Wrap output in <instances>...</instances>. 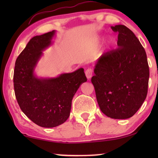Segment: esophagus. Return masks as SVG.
I'll use <instances>...</instances> for the list:
<instances>
[{
  "mask_svg": "<svg viewBox=\"0 0 158 158\" xmlns=\"http://www.w3.org/2000/svg\"><path fill=\"white\" fill-rule=\"evenodd\" d=\"M85 73L86 77H87L88 79H90V77H92V74H93V70H92V69H90V68L87 69V70H85Z\"/></svg>",
  "mask_w": 158,
  "mask_h": 158,
  "instance_id": "1",
  "label": "esophagus"
}]
</instances>
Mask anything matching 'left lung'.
<instances>
[{
  "mask_svg": "<svg viewBox=\"0 0 158 158\" xmlns=\"http://www.w3.org/2000/svg\"><path fill=\"white\" fill-rule=\"evenodd\" d=\"M111 29L118 32V48L99 57L91 82L101 111L108 117L125 119L145 100L150 70L145 50L135 34L124 25Z\"/></svg>",
  "mask_w": 158,
  "mask_h": 158,
  "instance_id": "8db88e82",
  "label": "left lung"
}]
</instances>
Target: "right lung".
Listing matches in <instances>:
<instances>
[{"label":"right lung","instance_id":"right-lung-1","mask_svg":"<svg viewBox=\"0 0 158 158\" xmlns=\"http://www.w3.org/2000/svg\"><path fill=\"white\" fill-rule=\"evenodd\" d=\"M56 31L35 36L17 57L14 85L21 111L39 126L52 128L63 124L70 116L72 100L83 83L87 81L83 68L56 77H38L34 69L50 46Z\"/></svg>","mask_w":158,"mask_h":158}]
</instances>
